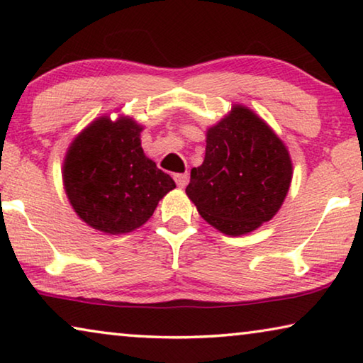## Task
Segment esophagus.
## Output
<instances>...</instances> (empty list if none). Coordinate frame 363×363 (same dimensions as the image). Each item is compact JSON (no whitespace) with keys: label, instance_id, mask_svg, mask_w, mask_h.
Listing matches in <instances>:
<instances>
[{"label":"esophagus","instance_id":"esophagus-1","mask_svg":"<svg viewBox=\"0 0 363 363\" xmlns=\"http://www.w3.org/2000/svg\"><path fill=\"white\" fill-rule=\"evenodd\" d=\"M174 181L177 184V187H186L187 182H189V174L187 173H179V174H174Z\"/></svg>","mask_w":363,"mask_h":363}]
</instances>
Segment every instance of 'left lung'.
<instances>
[{"instance_id": "1", "label": "left lung", "mask_w": 363, "mask_h": 363, "mask_svg": "<svg viewBox=\"0 0 363 363\" xmlns=\"http://www.w3.org/2000/svg\"><path fill=\"white\" fill-rule=\"evenodd\" d=\"M291 176L281 139L253 110L237 104L206 131L205 160L190 171L186 194L208 224L238 237L277 214Z\"/></svg>"}]
</instances>
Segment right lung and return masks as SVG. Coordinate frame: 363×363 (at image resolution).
Here are the masks:
<instances>
[{
	"mask_svg": "<svg viewBox=\"0 0 363 363\" xmlns=\"http://www.w3.org/2000/svg\"><path fill=\"white\" fill-rule=\"evenodd\" d=\"M133 118L99 116L73 139L64 160V189L86 224L110 235L136 230L176 187L140 147Z\"/></svg>",
	"mask_w": 363,
	"mask_h": 363,
	"instance_id": "obj_1",
	"label": "right lung"
}]
</instances>
